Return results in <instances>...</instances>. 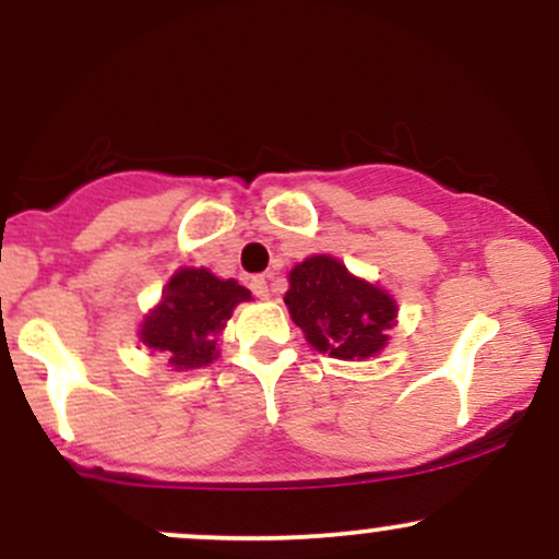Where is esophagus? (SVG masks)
Wrapping results in <instances>:
<instances>
[{"instance_id":"1","label":"esophagus","mask_w":559,"mask_h":559,"mask_svg":"<svg viewBox=\"0 0 559 559\" xmlns=\"http://www.w3.org/2000/svg\"><path fill=\"white\" fill-rule=\"evenodd\" d=\"M249 286H252V292L258 294L260 299L271 297V288H267V278H265V275H258V278H252V284H249Z\"/></svg>"}]
</instances>
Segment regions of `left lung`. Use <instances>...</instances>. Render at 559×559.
Returning a JSON list of instances; mask_svg holds the SVG:
<instances>
[{
	"instance_id": "1",
	"label": "left lung",
	"mask_w": 559,
	"mask_h": 559,
	"mask_svg": "<svg viewBox=\"0 0 559 559\" xmlns=\"http://www.w3.org/2000/svg\"><path fill=\"white\" fill-rule=\"evenodd\" d=\"M288 316L320 355L360 362L381 355L396 325V299L349 273L331 254H312L288 273Z\"/></svg>"
}]
</instances>
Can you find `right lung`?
<instances>
[{
	"label": "right lung",
	"mask_w": 559,
	"mask_h": 559,
	"mask_svg": "<svg viewBox=\"0 0 559 559\" xmlns=\"http://www.w3.org/2000/svg\"><path fill=\"white\" fill-rule=\"evenodd\" d=\"M252 299L234 278H217L207 267H178L163 297L144 320L139 338L168 360L173 370H197L217 360L221 333L236 305Z\"/></svg>",
	"instance_id": "obj_1"
}]
</instances>
